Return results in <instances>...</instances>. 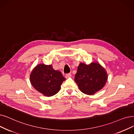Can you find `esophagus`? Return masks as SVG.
I'll list each match as a JSON object with an SVG mask.
<instances>
[{
	"label": "esophagus",
	"mask_w": 134,
	"mask_h": 134,
	"mask_svg": "<svg viewBox=\"0 0 134 134\" xmlns=\"http://www.w3.org/2000/svg\"><path fill=\"white\" fill-rule=\"evenodd\" d=\"M72 77V74L71 73H68V74H66V75H65V77L66 78H70Z\"/></svg>",
	"instance_id": "1"
}]
</instances>
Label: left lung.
Returning <instances> with one entry per match:
<instances>
[{"label":"left lung","mask_w":134,"mask_h":134,"mask_svg":"<svg viewBox=\"0 0 134 134\" xmlns=\"http://www.w3.org/2000/svg\"><path fill=\"white\" fill-rule=\"evenodd\" d=\"M107 78L106 71L98 62H91L88 65L80 63L74 80L81 92L91 95L103 88Z\"/></svg>","instance_id":"8db88e82"}]
</instances>
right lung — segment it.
Segmentation results:
<instances>
[{"label": "right lung", "instance_id": "1", "mask_svg": "<svg viewBox=\"0 0 134 134\" xmlns=\"http://www.w3.org/2000/svg\"><path fill=\"white\" fill-rule=\"evenodd\" d=\"M65 78L61 72L54 70L52 65L39 64L30 75L32 85L45 96H52L59 92Z\"/></svg>", "mask_w": 134, "mask_h": 134}]
</instances>
